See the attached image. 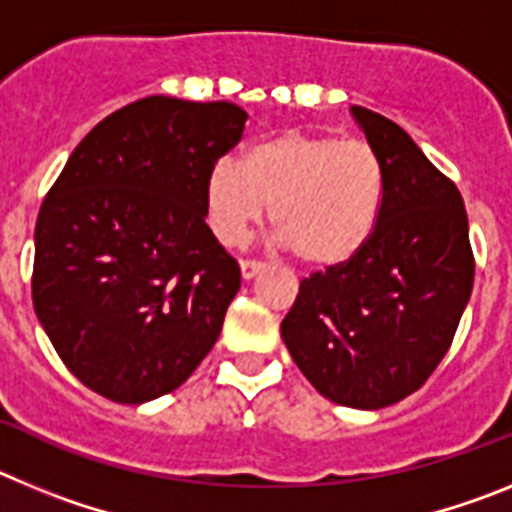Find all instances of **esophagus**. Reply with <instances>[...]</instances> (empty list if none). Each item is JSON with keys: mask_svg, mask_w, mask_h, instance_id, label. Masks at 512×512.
Segmentation results:
<instances>
[{"mask_svg": "<svg viewBox=\"0 0 512 512\" xmlns=\"http://www.w3.org/2000/svg\"><path fill=\"white\" fill-rule=\"evenodd\" d=\"M264 269H266L264 261H251V259L241 261L243 279H253V277H256V274H261V271H264Z\"/></svg>", "mask_w": 512, "mask_h": 512, "instance_id": "1", "label": "esophagus"}]
</instances>
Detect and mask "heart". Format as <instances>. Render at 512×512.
I'll use <instances>...</instances> for the list:
<instances>
[{"mask_svg":"<svg viewBox=\"0 0 512 512\" xmlns=\"http://www.w3.org/2000/svg\"><path fill=\"white\" fill-rule=\"evenodd\" d=\"M241 165L220 161L207 176L212 228L225 243L241 241L266 205L271 225L307 266H341L372 241L387 169L369 140L287 130L248 148Z\"/></svg>","mask_w":512,"mask_h":512,"instance_id":"heart-1","label":"heart"}]
</instances>
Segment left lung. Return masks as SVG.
<instances>
[{
	"label": "left lung",
	"mask_w": 512,
	"mask_h": 512,
	"mask_svg": "<svg viewBox=\"0 0 512 512\" xmlns=\"http://www.w3.org/2000/svg\"><path fill=\"white\" fill-rule=\"evenodd\" d=\"M382 153L387 202L364 251L302 279L282 338L330 402L379 410L420 390L449 351L474 284L464 200L400 125L351 107Z\"/></svg>",
	"instance_id": "obj_1"
}]
</instances>
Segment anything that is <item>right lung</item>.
Masks as SVG:
<instances>
[{
    "label": "right lung",
    "instance_id": "right-lung-1",
    "mask_svg": "<svg viewBox=\"0 0 512 512\" xmlns=\"http://www.w3.org/2000/svg\"><path fill=\"white\" fill-rule=\"evenodd\" d=\"M246 120L230 102L138 99L81 140L40 205L35 315L97 395H169L215 346L241 269L205 223L207 176Z\"/></svg>",
    "mask_w": 512,
    "mask_h": 512
}]
</instances>
